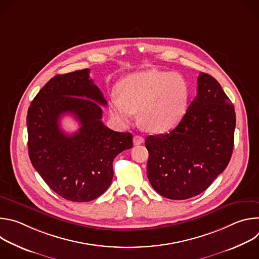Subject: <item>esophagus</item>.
I'll return each mask as SVG.
<instances>
[{"mask_svg":"<svg viewBox=\"0 0 259 259\" xmlns=\"http://www.w3.org/2000/svg\"><path fill=\"white\" fill-rule=\"evenodd\" d=\"M143 141H144V138H143L142 136H140V135H135V136L133 137V143H134V145H139V144L143 143Z\"/></svg>","mask_w":259,"mask_h":259,"instance_id":"1","label":"esophagus"}]
</instances>
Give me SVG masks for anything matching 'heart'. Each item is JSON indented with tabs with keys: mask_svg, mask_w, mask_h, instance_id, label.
Masks as SVG:
<instances>
[{
	"mask_svg": "<svg viewBox=\"0 0 259 259\" xmlns=\"http://www.w3.org/2000/svg\"><path fill=\"white\" fill-rule=\"evenodd\" d=\"M117 95L109 100L112 114L130 124L139 112L140 124L149 131L164 133L173 129L186 115L190 90L176 72L157 69L133 73L117 85Z\"/></svg>",
	"mask_w": 259,
	"mask_h": 259,
	"instance_id": "obj_1",
	"label": "heart"
}]
</instances>
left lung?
<instances>
[{"label":"left lung","instance_id":"8db88e82","mask_svg":"<svg viewBox=\"0 0 259 259\" xmlns=\"http://www.w3.org/2000/svg\"><path fill=\"white\" fill-rule=\"evenodd\" d=\"M198 93L169 133L150 135L147 177L154 190L171 200L206 191L227 168L234 149L235 108L220 84L200 72Z\"/></svg>","mask_w":259,"mask_h":259}]
</instances>
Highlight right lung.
I'll use <instances>...</instances> for the list:
<instances>
[{"mask_svg": "<svg viewBox=\"0 0 259 259\" xmlns=\"http://www.w3.org/2000/svg\"><path fill=\"white\" fill-rule=\"evenodd\" d=\"M89 68L57 75L31 101L27 117L28 155L48 187L65 200L89 202L101 196L114 176L117 155L132 147V134L104 126L106 100ZM70 113L81 127L69 136L59 126Z\"/></svg>", "mask_w": 259, "mask_h": 259, "instance_id": "obj_1", "label": "right lung"}]
</instances>
